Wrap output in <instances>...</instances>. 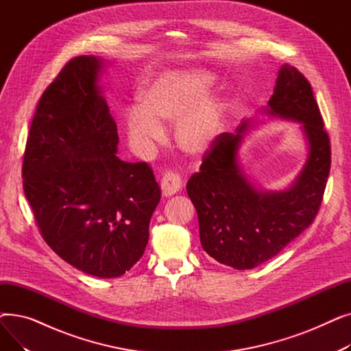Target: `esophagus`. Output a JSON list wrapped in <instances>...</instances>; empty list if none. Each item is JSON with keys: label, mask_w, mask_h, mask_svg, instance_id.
Instances as JSON below:
<instances>
[{"label": "esophagus", "mask_w": 351, "mask_h": 351, "mask_svg": "<svg viewBox=\"0 0 351 351\" xmlns=\"http://www.w3.org/2000/svg\"><path fill=\"white\" fill-rule=\"evenodd\" d=\"M160 188H162V195L165 197L173 196L175 193H178L182 188V180L180 176L173 173V172H166L162 176L160 180Z\"/></svg>", "instance_id": "34e87169"}]
</instances>
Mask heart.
<instances>
[{
  "label": "heart",
  "mask_w": 351,
  "mask_h": 351,
  "mask_svg": "<svg viewBox=\"0 0 351 351\" xmlns=\"http://www.w3.org/2000/svg\"><path fill=\"white\" fill-rule=\"evenodd\" d=\"M216 75L206 68H182L159 73L138 92V106L128 110L126 139L138 155L154 151L165 139L162 123H175L180 151L209 154L223 134L226 99L210 90Z\"/></svg>",
  "instance_id": "b5f03b06"
}]
</instances>
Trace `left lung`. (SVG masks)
Returning <instances> with one entry per match:
<instances>
[{
	"instance_id": "left-lung-1",
	"label": "left lung",
	"mask_w": 351,
	"mask_h": 351,
	"mask_svg": "<svg viewBox=\"0 0 351 351\" xmlns=\"http://www.w3.org/2000/svg\"><path fill=\"white\" fill-rule=\"evenodd\" d=\"M267 118L299 123L307 158L290 185L266 191L239 160L245 136L261 118L220 135L200 171L186 185L196 208L204 250L219 263L246 270L267 262L308 228L322 205L330 172V141L308 81L289 64L280 66L273 95L261 110Z\"/></svg>"
}]
</instances>
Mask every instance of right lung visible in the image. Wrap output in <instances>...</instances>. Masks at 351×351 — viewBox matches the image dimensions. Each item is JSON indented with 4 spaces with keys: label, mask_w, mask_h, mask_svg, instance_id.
Returning <instances> with one entry per match:
<instances>
[{
    "label": "right lung",
    "mask_w": 351,
    "mask_h": 351,
    "mask_svg": "<svg viewBox=\"0 0 351 351\" xmlns=\"http://www.w3.org/2000/svg\"><path fill=\"white\" fill-rule=\"evenodd\" d=\"M105 65L94 55L73 58L45 89L23 179L48 246L78 270L110 279L142 257L160 189L147 163L117 156V123L101 85Z\"/></svg>",
    "instance_id": "obj_1"
}]
</instances>
